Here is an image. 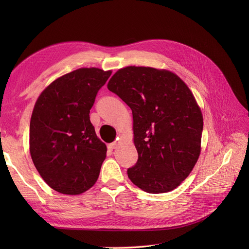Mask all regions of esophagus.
I'll return each mask as SVG.
<instances>
[{
    "label": "esophagus",
    "mask_w": 249,
    "mask_h": 249,
    "mask_svg": "<svg viewBox=\"0 0 249 249\" xmlns=\"http://www.w3.org/2000/svg\"><path fill=\"white\" fill-rule=\"evenodd\" d=\"M117 145H118V142L115 141V142L111 143V144H109V145H108V148H109V149H114V148H116Z\"/></svg>",
    "instance_id": "obj_1"
}]
</instances>
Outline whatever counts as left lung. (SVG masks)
I'll return each mask as SVG.
<instances>
[{
  "label": "left lung",
  "instance_id": "obj_1",
  "mask_svg": "<svg viewBox=\"0 0 249 249\" xmlns=\"http://www.w3.org/2000/svg\"><path fill=\"white\" fill-rule=\"evenodd\" d=\"M107 87L132 110L138 161L127 177L147 193L175 190L201 150L203 118L191 90L175 72L148 66L118 70Z\"/></svg>",
  "mask_w": 249,
  "mask_h": 249
}]
</instances>
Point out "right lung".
<instances>
[{
  "instance_id": "right-lung-1",
  "label": "right lung",
  "mask_w": 249,
  "mask_h": 249,
  "mask_svg": "<svg viewBox=\"0 0 249 249\" xmlns=\"http://www.w3.org/2000/svg\"><path fill=\"white\" fill-rule=\"evenodd\" d=\"M111 71L82 67L53 81L37 99L30 122V154L52 189L78 195L99 178L107 146L89 113Z\"/></svg>"
}]
</instances>
